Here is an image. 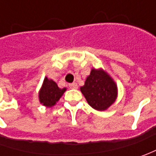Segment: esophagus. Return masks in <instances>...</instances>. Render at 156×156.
Wrapping results in <instances>:
<instances>
[{"label":"esophagus","instance_id":"obj_1","mask_svg":"<svg viewBox=\"0 0 156 156\" xmlns=\"http://www.w3.org/2000/svg\"><path fill=\"white\" fill-rule=\"evenodd\" d=\"M69 87L70 88H72V89H77L78 88V85H77V83H71V84H69Z\"/></svg>","mask_w":156,"mask_h":156}]
</instances>
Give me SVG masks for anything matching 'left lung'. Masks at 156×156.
I'll return each instance as SVG.
<instances>
[{
	"label": "left lung",
	"mask_w": 156,
	"mask_h": 156,
	"mask_svg": "<svg viewBox=\"0 0 156 156\" xmlns=\"http://www.w3.org/2000/svg\"><path fill=\"white\" fill-rule=\"evenodd\" d=\"M81 92L87 103L94 109L107 110L115 103L118 96V87L115 81L102 69H91Z\"/></svg>",
	"instance_id": "obj_1"
}]
</instances>
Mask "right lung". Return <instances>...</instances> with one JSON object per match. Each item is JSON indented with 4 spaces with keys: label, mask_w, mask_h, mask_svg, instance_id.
I'll return each mask as SVG.
<instances>
[{
    "label": "right lung",
    "mask_w": 156,
    "mask_h": 156,
    "mask_svg": "<svg viewBox=\"0 0 156 156\" xmlns=\"http://www.w3.org/2000/svg\"><path fill=\"white\" fill-rule=\"evenodd\" d=\"M67 90V87L60 88L55 81L48 79L47 76L44 78L41 87L39 91L40 103L47 108H52L56 104Z\"/></svg>",
    "instance_id": "right-lung-1"
}]
</instances>
